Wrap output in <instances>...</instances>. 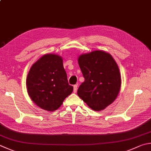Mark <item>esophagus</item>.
<instances>
[{
	"instance_id": "obj_1",
	"label": "esophagus",
	"mask_w": 151,
	"mask_h": 151,
	"mask_svg": "<svg viewBox=\"0 0 151 151\" xmlns=\"http://www.w3.org/2000/svg\"><path fill=\"white\" fill-rule=\"evenodd\" d=\"M77 89H78V85H73V92L76 93Z\"/></svg>"
}]
</instances>
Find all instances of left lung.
<instances>
[{
  "label": "left lung",
  "mask_w": 151,
  "mask_h": 151,
  "mask_svg": "<svg viewBox=\"0 0 151 151\" xmlns=\"http://www.w3.org/2000/svg\"><path fill=\"white\" fill-rule=\"evenodd\" d=\"M78 63L85 78L78 88V96L91 109H104L115 101L120 90L117 64L110 54L102 50L79 56Z\"/></svg>",
  "instance_id": "obj_1"
}]
</instances>
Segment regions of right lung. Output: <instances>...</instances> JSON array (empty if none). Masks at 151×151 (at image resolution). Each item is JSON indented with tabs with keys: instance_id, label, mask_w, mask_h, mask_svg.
Returning <instances> with one entry per match:
<instances>
[{
	"instance_id": "add662e5",
	"label": "right lung",
	"mask_w": 151,
	"mask_h": 151,
	"mask_svg": "<svg viewBox=\"0 0 151 151\" xmlns=\"http://www.w3.org/2000/svg\"><path fill=\"white\" fill-rule=\"evenodd\" d=\"M62 61L58 55H45L33 64L28 73V95L42 109L57 110L73 91Z\"/></svg>"
}]
</instances>
